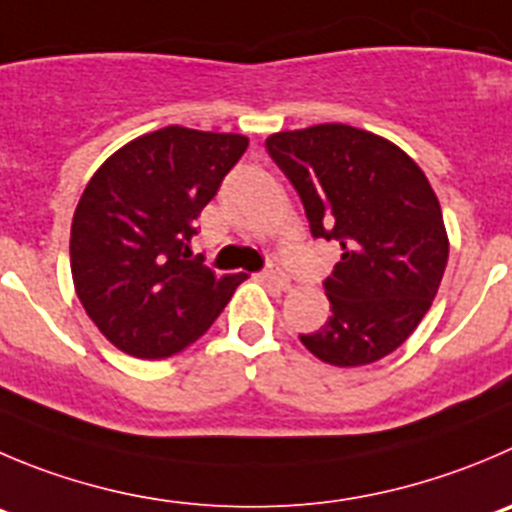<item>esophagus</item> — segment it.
<instances>
[{
	"label": "esophagus",
	"mask_w": 512,
	"mask_h": 512,
	"mask_svg": "<svg viewBox=\"0 0 512 512\" xmlns=\"http://www.w3.org/2000/svg\"><path fill=\"white\" fill-rule=\"evenodd\" d=\"M261 279H264L266 284L274 286V289H279V291H289L291 289L289 276H286L284 271L279 269V266H269V269L264 271V276H261Z\"/></svg>",
	"instance_id": "1"
}]
</instances>
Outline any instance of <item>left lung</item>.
Returning <instances> with one entry per match:
<instances>
[{"mask_svg": "<svg viewBox=\"0 0 512 512\" xmlns=\"http://www.w3.org/2000/svg\"><path fill=\"white\" fill-rule=\"evenodd\" d=\"M266 150L311 233L342 246L324 281L332 316L301 344L334 367L379 362L410 339L445 274L450 238L430 180L392 140L342 123L274 133Z\"/></svg>", "mask_w": 512, "mask_h": 512, "instance_id": "left-lung-1", "label": "left lung"}]
</instances>
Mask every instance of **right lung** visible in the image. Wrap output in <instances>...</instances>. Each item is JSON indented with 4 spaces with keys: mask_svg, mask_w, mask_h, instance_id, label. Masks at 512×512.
<instances>
[{
    "mask_svg": "<svg viewBox=\"0 0 512 512\" xmlns=\"http://www.w3.org/2000/svg\"><path fill=\"white\" fill-rule=\"evenodd\" d=\"M246 148V135L168 125L125 143L90 178L72 216V281L120 352H183L246 279L216 276L191 251L196 218Z\"/></svg>",
    "mask_w": 512,
    "mask_h": 512,
    "instance_id": "obj_1",
    "label": "right lung"
}]
</instances>
